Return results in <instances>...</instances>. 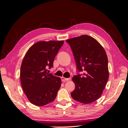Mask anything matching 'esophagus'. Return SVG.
<instances>
[{
	"label": "esophagus",
	"instance_id": "34e87169",
	"mask_svg": "<svg viewBox=\"0 0 128 128\" xmlns=\"http://www.w3.org/2000/svg\"><path fill=\"white\" fill-rule=\"evenodd\" d=\"M61 80H62V82H66V81H69V80H70V78H65L64 77H62L61 78Z\"/></svg>",
	"mask_w": 128,
	"mask_h": 128
}]
</instances>
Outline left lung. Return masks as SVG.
Returning a JSON list of instances; mask_svg holds the SVG:
<instances>
[{
  "label": "left lung",
  "instance_id": "8db88e82",
  "mask_svg": "<svg viewBox=\"0 0 128 128\" xmlns=\"http://www.w3.org/2000/svg\"><path fill=\"white\" fill-rule=\"evenodd\" d=\"M66 41L72 50L77 69L84 71L83 76L73 77L76 87L71 96L78 102L90 104L101 97L107 83L109 71L106 50L97 40L87 35Z\"/></svg>",
  "mask_w": 128,
  "mask_h": 128
}]
</instances>
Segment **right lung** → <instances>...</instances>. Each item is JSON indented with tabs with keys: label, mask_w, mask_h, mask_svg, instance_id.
Returning <instances> with one entry per match:
<instances>
[{
	"label": "right lung",
	"mask_w": 128,
	"mask_h": 128,
	"mask_svg": "<svg viewBox=\"0 0 128 128\" xmlns=\"http://www.w3.org/2000/svg\"><path fill=\"white\" fill-rule=\"evenodd\" d=\"M64 41H38L28 49L20 69L21 84L30 102L44 106L53 101L61 86V78L47 73Z\"/></svg>",
	"instance_id": "right-lung-1"
}]
</instances>
